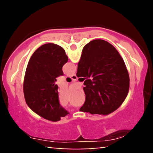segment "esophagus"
<instances>
[{"mask_svg":"<svg viewBox=\"0 0 153 153\" xmlns=\"http://www.w3.org/2000/svg\"><path fill=\"white\" fill-rule=\"evenodd\" d=\"M70 77H71V78L72 79H73V80H76V79H77V78L76 74L72 75V76H70Z\"/></svg>","mask_w":153,"mask_h":153,"instance_id":"34e87169","label":"esophagus"}]
</instances>
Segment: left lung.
Returning <instances> with one entry per match:
<instances>
[{
    "label": "left lung",
    "mask_w": 153,
    "mask_h": 153,
    "mask_svg": "<svg viewBox=\"0 0 153 153\" xmlns=\"http://www.w3.org/2000/svg\"><path fill=\"white\" fill-rule=\"evenodd\" d=\"M68 61L61 46L53 43L38 48L28 62L24 81V98L31 109L40 117L58 121L68 111L59 100L56 77L63 76L62 67Z\"/></svg>",
    "instance_id": "1"
}]
</instances>
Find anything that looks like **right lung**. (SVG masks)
I'll use <instances>...</instances> for the list:
<instances>
[{"instance_id": "add662e5", "label": "right lung", "mask_w": 153, "mask_h": 153, "mask_svg": "<svg viewBox=\"0 0 153 153\" xmlns=\"http://www.w3.org/2000/svg\"><path fill=\"white\" fill-rule=\"evenodd\" d=\"M77 77L84 82L86 100L80 111L108 115L125 100L129 77L125 63L116 48L103 40H94L84 46L77 65Z\"/></svg>"}]
</instances>
